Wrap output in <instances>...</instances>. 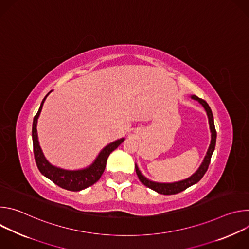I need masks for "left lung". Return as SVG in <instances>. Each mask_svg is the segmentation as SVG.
Wrapping results in <instances>:
<instances>
[{
    "instance_id": "8db88e82",
    "label": "left lung",
    "mask_w": 249,
    "mask_h": 249,
    "mask_svg": "<svg viewBox=\"0 0 249 249\" xmlns=\"http://www.w3.org/2000/svg\"><path fill=\"white\" fill-rule=\"evenodd\" d=\"M191 98L199 101L203 107L205 108L207 115H208V119H209V125H210V130H211V144L209 146L208 152L204 158V160L202 162V164L200 165V167L197 169V171L192 174L190 177L186 179H183L181 181H177V182H173V183H159V182H154L149 180L148 178L141 173V171L139 170L137 164H135V168H136V173L139 177L140 181L143 183L145 186L151 188L152 190L160 193V194H163V195H172V194H177L179 193L185 189H187L188 187L192 186L193 184L197 183L198 181L201 180L202 177L204 176V174L206 173L210 161H211V158L213 155V152L215 150V146H216V140H217V132H216V128H215V124H214V117H213V113L212 110L210 108L209 104L202 98H199L196 95H191Z\"/></svg>"
}]
</instances>
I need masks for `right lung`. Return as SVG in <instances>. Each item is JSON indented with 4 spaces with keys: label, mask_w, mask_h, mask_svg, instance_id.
Masks as SVG:
<instances>
[{
    "label": "right lung",
    "mask_w": 249,
    "mask_h": 249,
    "mask_svg": "<svg viewBox=\"0 0 249 249\" xmlns=\"http://www.w3.org/2000/svg\"><path fill=\"white\" fill-rule=\"evenodd\" d=\"M52 91V90H51ZM49 91L46 96L43 98L40 107L38 109V112L33 118L32 123V143H33V153H34V159L36 165L39 169V171L47 177L48 179L53 181L56 185L60 186L61 188H64L66 190L70 191H81L85 188H88L94 184L96 181L101 177L106 161H107V158L109 155L118 148L119 145H121L124 142V138L119 139L115 142H112L109 145L106 146L97 156L95 160L90 164L89 167L80 169V170H66L59 167H56L49 163V161L45 159L41 148L39 146L38 137H37V119L40 115V112L42 110L43 103L48 96V94L51 92Z\"/></svg>",
    "instance_id": "add662e5"
}]
</instances>
